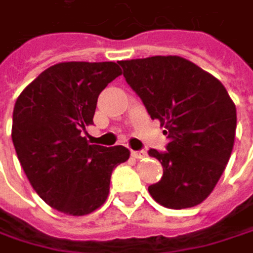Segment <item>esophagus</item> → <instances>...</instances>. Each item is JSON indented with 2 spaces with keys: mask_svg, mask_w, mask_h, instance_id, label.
<instances>
[{
  "mask_svg": "<svg viewBox=\"0 0 253 253\" xmlns=\"http://www.w3.org/2000/svg\"><path fill=\"white\" fill-rule=\"evenodd\" d=\"M131 155L134 157V158H137V160H143V158H146L148 157V154H146V151H131Z\"/></svg>",
  "mask_w": 253,
  "mask_h": 253,
  "instance_id": "34e87169",
  "label": "esophagus"
}]
</instances>
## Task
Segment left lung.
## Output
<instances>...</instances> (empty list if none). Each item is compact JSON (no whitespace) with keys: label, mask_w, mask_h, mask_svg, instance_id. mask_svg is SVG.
I'll return each instance as SVG.
<instances>
[{"label":"left lung","mask_w":253,"mask_h":253,"mask_svg":"<svg viewBox=\"0 0 253 253\" xmlns=\"http://www.w3.org/2000/svg\"><path fill=\"white\" fill-rule=\"evenodd\" d=\"M127 84L142 99L151 119L167 134V151L149 149L163 177L148 187L171 210L201 204L215 187L231 155L236 107L223 83L177 55L119 61Z\"/></svg>","instance_id":"1"}]
</instances>
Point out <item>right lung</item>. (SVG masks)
<instances>
[{
  "label": "right lung",
  "instance_id": "right-lung-1",
  "mask_svg": "<svg viewBox=\"0 0 253 253\" xmlns=\"http://www.w3.org/2000/svg\"><path fill=\"white\" fill-rule=\"evenodd\" d=\"M122 75L116 63L70 61L36 77L16 101L11 137L32 187L54 210L86 215L110 192L113 170L128 160L117 145H89L99 93Z\"/></svg>",
  "mask_w": 253,
  "mask_h": 253
}]
</instances>
